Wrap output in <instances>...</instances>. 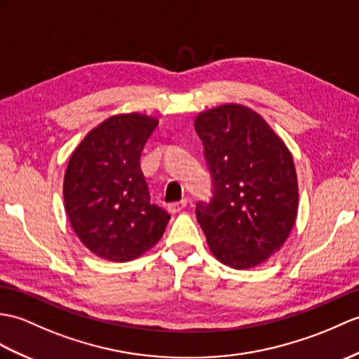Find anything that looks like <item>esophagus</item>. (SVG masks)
Instances as JSON below:
<instances>
[{"mask_svg":"<svg viewBox=\"0 0 359 359\" xmlns=\"http://www.w3.org/2000/svg\"><path fill=\"white\" fill-rule=\"evenodd\" d=\"M185 206H187V200H180V202H172V203L168 205V211L171 214H176V212L182 211Z\"/></svg>","mask_w":359,"mask_h":359,"instance_id":"34e87169","label":"esophagus"}]
</instances>
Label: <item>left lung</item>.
I'll use <instances>...</instances> for the list:
<instances>
[{
    "instance_id": "8db88e82",
    "label": "left lung",
    "mask_w": 359,
    "mask_h": 359,
    "mask_svg": "<svg viewBox=\"0 0 359 359\" xmlns=\"http://www.w3.org/2000/svg\"><path fill=\"white\" fill-rule=\"evenodd\" d=\"M212 198L196 205L211 252L223 264L249 269L285 245L294 228L298 182L292 154L260 114L226 104L200 113Z\"/></svg>"
}]
</instances>
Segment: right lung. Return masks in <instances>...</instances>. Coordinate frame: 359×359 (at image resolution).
I'll return each instance as SVG.
<instances>
[{"instance_id":"right-lung-1","label":"right lung","mask_w":359,"mask_h":359,"mask_svg":"<svg viewBox=\"0 0 359 359\" xmlns=\"http://www.w3.org/2000/svg\"><path fill=\"white\" fill-rule=\"evenodd\" d=\"M151 116H111L70 156L64 203L73 231L95 255L130 262L163 236L170 214L149 202L140 154L156 130Z\"/></svg>"}]
</instances>
